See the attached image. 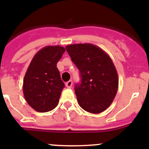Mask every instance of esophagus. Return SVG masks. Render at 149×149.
Listing matches in <instances>:
<instances>
[{
	"label": "esophagus",
	"mask_w": 149,
	"mask_h": 149,
	"mask_svg": "<svg viewBox=\"0 0 149 149\" xmlns=\"http://www.w3.org/2000/svg\"><path fill=\"white\" fill-rule=\"evenodd\" d=\"M65 86L66 87H68V88H72V81H68V82H66L65 83Z\"/></svg>",
	"instance_id": "34e87169"
}]
</instances>
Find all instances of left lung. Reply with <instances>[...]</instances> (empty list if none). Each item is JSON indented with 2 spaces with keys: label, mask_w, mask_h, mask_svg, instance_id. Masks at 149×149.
Instances as JSON below:
<instances>
[{
  "label": "left lung",
  "mask_w": 149,
  "mask_h": 149,
  "mask_svg": "<svg viewBox=\"0 0 149 149\" xmlns=\"http://www.w3.org/2000/svg\"><path fill=\"white\" fill-rule=\"evenodd\" d=\"M72 62L81 72V83L75 85L77 102L93 114L104 111L112 103L118 88L116 68L107 53L92 44L66 46Z\"/></svg>",
  "instance_id": "8db88e82"
}]
</instances>
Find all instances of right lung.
I'll use <instances>...</instances> for the list:
<instances>
[{
  "instance_id": "add662e5",
  "label": "right lung",
  "mask_w": 149,
  "mask_h": 149,
  "mask_svg": "<svg viewBox=\"0 0 149 149\" xmlns=\"http://www.w3.org/2000/svg\"><path fill=\"white\" fill-rule=\"evenodd\" d=\"M65 49L59 45L47 46L33 57L23 79V93L30 106L38 112H47L59 103L65 87L57 62Z\"/></svg>"
}]
</instances>
